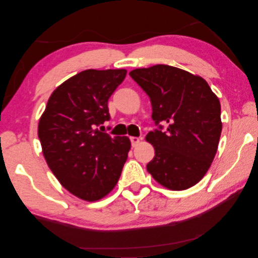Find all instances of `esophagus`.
Instances as JSON below:
<instances>
[{"label": "esophagus", "mask_w": 258, "mask_h": 258, "mask_svg": "<svg viewBox=\"0 0 258 258\" xmlns=\"http://www.w3.org/2000/svg\"><path fill=\"white\" fill-rule=\"evenodd\" d=\"M130 141H132V145L133 147H136L139 143H141V139L138 137H130Z\"/></svg>", "instance_id": "34e87169"}]
</instances>
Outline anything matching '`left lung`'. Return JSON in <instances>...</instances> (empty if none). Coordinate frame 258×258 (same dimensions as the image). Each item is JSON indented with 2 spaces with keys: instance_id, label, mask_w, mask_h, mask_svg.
Masks as SVG:
<instances>
[{
  "instance_id": "obj_1",
  "label": "left lung",
  "mask_w": 258,
  "mask_h": 258,
  "mask_svg": "<svg viewBox=\"0 0 258 258\" xmlns=\"http://www.w3.org/2000/svg\"><path fill=\"white\" fill-rule=\"evenodd\" d=\"M129 75L151 98L152 119L159 126L146 136L155 151L147 171L171 190L195 186L218 151L222 132L218 96L202 77L175 67L156 64ZM160 121L168 123L165 131Z\"/></svg>"
}]
</instances>
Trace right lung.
I'll return each instance as SVG.
<instances>
[{"instance_id":"add662e5","label":"right lung","mask_w":258,"mask_h":258,"mask_svg":"<svg viewBox=\"0 0 258 258\" xmlns=\"http://www.w3.org/2000/svg\"><path fill=\"white\" fill-rule=\"evenodd\" d=\"M125 75L124 69L79 72L54 90L39 119L38 138L49 169L80 200L95 202L111 192L128 157V137L97 129L110 120L107 101Z\"/></svg>"}]
</instances>
